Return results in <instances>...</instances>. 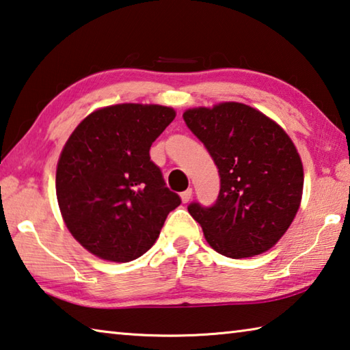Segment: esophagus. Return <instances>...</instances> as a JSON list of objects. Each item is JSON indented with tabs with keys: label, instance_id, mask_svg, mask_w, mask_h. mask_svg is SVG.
<instances>
[{
	"label": "esophagus",
	"instance_id": "esophagus-1",
	"mask_svg": "<svg viewBox=\"0 0 350 350\" xmlns=\"http://www.w3.org/2000/svg\"><path fill=\"white\" fill-rule=\"evenodd\" d=\"M191 196H193V189L191 188H188V189H185V191L180 193V199H182L183 204L189 202V199H191Z\"/></svg>",
	"mask_w": 350,
	"mask_h": 350
}]
</instances>
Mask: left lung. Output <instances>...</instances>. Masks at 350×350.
<instances>
[{
    "mask_svg": "<svg viewBox=\"0 0 350 350\" xmlns=\"http://www.w3.org/2000/svg\"><path fill=\"white\" fill-rule=\"evenodd\" d=\"M183 120L221 176L215 204L188 205L206 242L233 259L267 252L293 222L303 196V162L292 139L244 103L187 109Z\"/></svg>",
    "mask_w": 350,
    "mask_h": 350,
    "instance_id": "8db88e82",
    "label": "left lung"
}]
</instances>
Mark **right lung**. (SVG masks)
Wrapping results in <instances>:
<instances>
[{
	"mask_svg": "<svg viewBox=\"0 0 350 350\" xmlns=\"http://www.w3.org/2000/svg\"><path fill=\"white\" fill-rule=\"evenodd\" d=\"M174 117L168 106L122 103L94 111L70 134L57 165V200L88 252L112 262L137 259L180 205L150 157Z\"/></svg>",
	"mask_w": 350,
	"mask_h": 350,
	"instance_id": "obj_1",
	"label": "right lung"
}]
</instances>
